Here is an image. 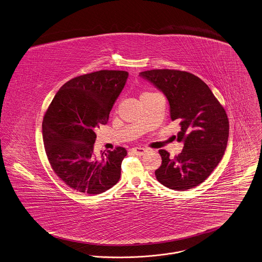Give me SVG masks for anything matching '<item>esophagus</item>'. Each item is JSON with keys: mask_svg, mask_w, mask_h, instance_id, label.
Returning a JSON list of instances; mask_svg holds the SVG:
<instances>
[{"mask_svg": "<svg viewBox=\"0 0 262 262\" xmlns=\"http://www.w3.org/2000/svg\"><path fill=\"white\" fill-rule=\"evenodd\" d=\"M132 151L136 154V155H142V154H144L146 152V149L143 148V147H134V148L132 149Z\"/></svg>", "mask_w": 262, "mask_h": 262, "instance_id": "1", "label": "esophagus"}]
</instances>
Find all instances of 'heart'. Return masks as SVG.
Here are the masks:
<instances>
[{
    "label": "heart",
    "mask_w": 262,
    "mask_h": 262,
    "mask_svg": "<svg viewBox=\"0 0 262 262\" xmlns=\"http://www.w3.org/2000/svg\"><path fill=\"white\" fill-rule=\"evenodd\" d=\"M154 93L151 92H143L141 95H140V99H142V98H145V97H148V96H150V95H152Z\"/></svg>",
    "instance_id": "b5f03b06"
}]
</instances>
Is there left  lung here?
<instances>
[{
    "mask_svg": "<svg viewBox=\"0 0 262 262\" xmlns=\"http://www.w3.org/2000/svg\"><path fill=\"white\" fill-rule=\"evenodd\" d=\"M139 75L163 93L170 118L179 121L177 140L183 141L174 158L160 149L162 163L155 170L158 182L172 190L191 189L204 182L222 160L229 139L227 113L208 85L186 71L154 69Z\"/></svg>",
    "mask_w": 262,
    "mask_h": 262,
    "instance_id": "1",
    "label": "left lung"
}]
</instances>
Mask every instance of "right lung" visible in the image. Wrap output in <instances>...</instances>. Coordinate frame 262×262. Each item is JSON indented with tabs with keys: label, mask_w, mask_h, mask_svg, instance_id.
Here are the masks:
<instances>
[{
	"label": "right lung",
	"mask_w": 262,
	"mask_h": 262,
	"mask_svg": "<svg viewBox=\"0 0 262 262\" xmlns=\"http://www.w3.org/2000/svg\"><path fill=\"white\" fill-rule=\"evenodd\" d=\"M128 73L100 70L73 78L54 96L42 122L48 161L54 173L75 191L101 194L117 184L127 154L118 146L97 158L93 152L96 129L108 115Z\"/></svg>",
	"instance_id": "1"
}]
</instances>
